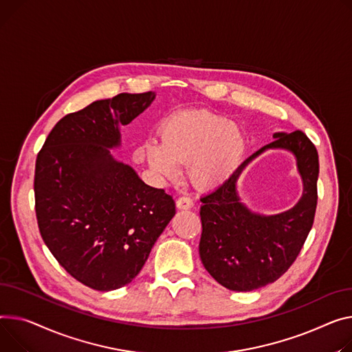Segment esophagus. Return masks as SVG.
I'll list each match as a JSON object with an SVG mask.
<instances>
[{
	"instance_id": "obj_1",
	"label": "esophagus",
	"mask_w": 352,
	"mask_h": 352,
	"mask_svg": "<svg viewBox=\"0 0 352 352\" xmlns=\"http://www.w3.org/2000/svg\"><path fill=\"white\" fill-rule=\"evenodd\" d=\"M177 206H178L179 209H191V208L194 206V201H192V198L188 197V195H182V197H179V198L177 199Z\"/></svg>"
}]
</instances>
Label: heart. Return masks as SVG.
<instances>
[{
  "label": "heart",
  "instance_id": "obj_1",
  "mask_svg": "<svg viewBox=\"0 0 352 352\" xmlns=\"http://www.w3.org/2000/svg\"><path fill=\"white\" fill-rule=\"evenodd\" d=\"M245 151L243 130L206 110L171 116L161 127V143L151 140L142 147L146 161L161 177L173 178L179 164L190 162V177L202 188L226 181L241 166Z\"/></svg>",
  "mask_w": 352,
  "mask_h": 352
}]
</instances>
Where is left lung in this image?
Here are the masks:
<instances>
[{
    "label": "left lung",
    "mask_w": 352,
    "mask_h": 352,
    "mask_svg": "<svg viewBox=\"0 0 352 352\" xmlns=\"http://www.w3.org/2000/svg\"><path fill=\"white\" fill-rule=\"evenodd\" d=\"M273 137L274 142L253 153L217 190L201 198L202 265L219 285L233 292L261 289L283 276L314 222L318 178L316 146L300 130L274 133ZM269 148H283L295 154L305 188L300 201L286 213L259 216L240 202L236 182L247 164Z\"/></svg>",
    "instance_id": "left-lung-1"
}]
</instances>
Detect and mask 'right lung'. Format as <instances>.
<instances>
[{
  "mask_svg": "<svg viewBox=\"0 0 352 352\" xmlns=\"http://www.w3.org/2000/svg\"><path fill=\"white\" fill-rule=\"evenodd\" d=\"M154 98L153 91L120 93L66 114L38 153L34 191L41 236L59 265L90 289L129 285L175 215L171 195L144 184L109 150L120 146V126Z\"/></svg>",
  "mask_w": 352,
  "mask_h": 352,
  "instance_id": "right-lung-1",
  "label": "right lung"
}]
</instances>
